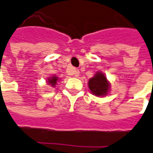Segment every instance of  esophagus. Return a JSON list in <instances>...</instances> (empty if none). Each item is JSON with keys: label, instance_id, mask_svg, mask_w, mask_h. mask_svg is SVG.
Here are the masks:
<instances>
[{"label": "esophagus", "instance_id": "obj_1", "mask_svg": "<svg viewBox=\"0 0 153 153\" xmlns=\"http://www.w3.org/2000/svg\"><path fill=\"white\" fill-rule=\"evenodd\" d=\"M70 73H72V74H74V77H79V71L78 69H72Z\"/></svg>", "mask_w": 153, "mask_h": 153}]
</instances>
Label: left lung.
<instances>
[{
    "label": "left lung",
    "instance_id": "8db88e82",
    "mask_svg": "<svg viewBox=\"0 0 153 153\" xmlns=\"http://www.w3.org/2000/svg\"><path fill=\"white\" fill-rule=\"evenodd\" d=\"M88 86L92 94L97 97L105 96L110 93L111 83L107 79L105 74L101 71H98L90 78L88 82Z\"/></svg>",
    "mask_w": 153,
    "mask_h": 153
}]
</instances>
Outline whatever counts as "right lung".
<instances>
[{"label":"right lung","instance_id":"1","mask_svg":"<svg viewBox=\"0 0 153 153\" xmlns=\"http://www.w3.org/2000/svg\"><path fill=\"white\" fill-rule=\"evenodd\" d=\"M47 83L48 85H50L51 87H56V85H58V82L60 81V79H59V77H57L56 75H53V76H51L49 78L47 79Z\"/></svg>","mask_w":153,"mask_h":153}]
</instances>
